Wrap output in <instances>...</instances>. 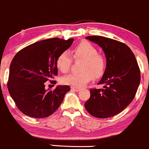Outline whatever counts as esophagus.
Wrapping results in <instances>:
<instances>
[{
	"mask_svg": "<svg viewBox=\"0 0 149 149\" xmlns=\"http://www.w3.org/2000/svg\"><path fill=\"white\" fill-rule=\"evenodd\" d=\"M71 90H72V91H80V88H77V87H71Z\"/></svg>",
	"mask_w": 149,
	"mask_h": 149,
	"instance_id": "obj_1",
	"label": "esophagus"
}]
</instances>
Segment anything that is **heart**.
<instances>
[{"label":"heart","mask_w":149,"mask_h":149,"mask_svg":"<svg viewBox=\"0 0 149 149\" xmlns=\"http://www.w3.org/2000/svg\"><path fill=\"white\" fill-rule=\"evenodd\" d=\"M74 59H82L79 73L70 74L61 79L62 83L77 88L84 86L93 78L99 77L105 70V60L102 56L98 54L96 48L88 42H82L77 45L71 51ZM72 64V58L67 51L61 53L56 61L58 70L63 73L69 71Z\"/></svg>","instance_id":"b5f03b06"}]
</instances>
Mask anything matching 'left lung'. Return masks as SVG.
Here are the masks:
<instances>
[{
	"label": "left lung",
	"mask_w": 149,
	"mask_h": 149,
	"mask_svg": "<svg viewBox=\"0 0 149 149\" xmlns=\"http://www.w3.org/2000/svg\"><path fill=\"white\" fill-rule=\"evenodd\" d=\"M104 51L107 67L99 85L102 89L90 90L85 103L87 111L97 118H108L119 114L132 102L141 82V72L135 55L125 43L102 36H88Z\"/></svg>",
	"instance_id": "left-lung-1"
}]
</instances>
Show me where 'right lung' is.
Listing matches in <instances>:
<instances>
[{"instance_id": "1", "label": "right lung", "mask_w": 149, "mask_h": 149, "mask_svg": "<svg viewBox=\"0 0 149 149\" xmlns=\"http://www.w3.org/2000/svg\"><path fill=\"white\" fill-rule=\"evenodd\" d=\"M74 39L50 38L32 43L19 51L9 68L8 89L19 109L25 115L45 118L54 114L70 91L69 85L45 89V82L58 74L56 61Z\"/></svg>"}]
</instances>
